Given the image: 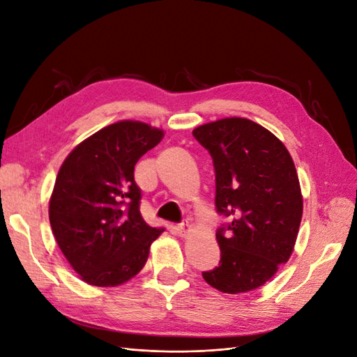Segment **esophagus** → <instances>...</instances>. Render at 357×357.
I'll use <instances>...</instances> for the list:
<instances>
[{
  "mask_svg": "<svg viewBox=\"0 0 357 357\" xmlns=\"http://www.w3.org/2000/svg\"><path fill=\"white\" fill-rule=\"evenodd\" d=\"M189 231H190V225H189L188 220H186V222H181L180 225H177V232H178L180 236H186V235L189 234Z\"/></svg>",
  "mask_w": 357,
  "mask_h": 357,
  "instance_id": "34e87169",
  "label": "esophagus"
}]
</instances>
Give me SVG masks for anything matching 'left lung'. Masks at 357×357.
<instances>
[{"label":"left lung","instance_id":"obj_1","mask_svg":"<svg viewBox=\"0 0 357 357\" xmlns=\"http://www.w3.org/2000/svg\"><path fill=\"white\" fill-rule=\"evenodd\" d=\"M192 134L213 158L215 211L229 219L215 231L219 266L202 277L225 294L257 289L294 252L302 219L294 160L274 134L248 119H220Z\"/></svg>","mask_w":357,"mask_h":357}]
</instances>
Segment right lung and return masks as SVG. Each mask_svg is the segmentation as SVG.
Returning a JSON list of instances; mask_svg holds the SVG:
<instances>
[{"label":"right lung","instance_id":"1","mask_svg":"<svg viewBox=\"0 0 357 357\" xmlns=\"http://www.w3.org/2000/svg\"><path fill=\"white\" fill-rule=\"evenodd\" d=\"M164 131L122 121L102 128L75 147L58 172L49 205L52 232L83 282L119 286L142 271L162 228L142 213L137 160Z\"/></svg>","mask_w":357,"mask_h":357}]
</instances>
